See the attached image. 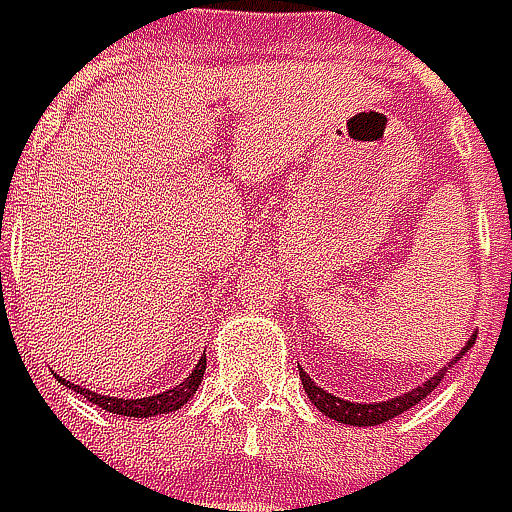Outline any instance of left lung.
<instances>
[{
	"instance_id": "1",
	"label": "left lung",
	"mask_w": 512,
	"mask_h": 512,
	"mask_svg": "<svg viewBox=\"0 0 512 512\" xmlns=\"http://www.w3.org/2000/svg\"><path fill=\"white\" fill-rule=\"evenodd\" d=\"M474 338L477 335H471L468 338V344L460 350V356L451 358L448 361V367H442L436 376H430L427 382H421L418 388H412V391H406V394H400V397H391V400H382V403H350V400H344V397H335V394H329L326 388H320L302 367H299V379H302V388H305V394H308V400L323 412V415H329L332 421H338V424H350V427H376V424H385V421H391V418H397V415H403L406 409H412V406H418L442 379H445V373L460 361L465 353H468V347L474 344Z\"/></svg>"
}]
</instances>
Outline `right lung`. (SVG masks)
<instances>
[{
	"mask_svg": "<svg viewBox=\"0 0 512 512\" xmlns=\"http://www.w3.org/2000/svg\"><path fill=\"white\" fill-rule=\"evenodd\" d=\"M204 367H207V356L198 358V364H195V370L180 382V385H174V388H168V391H159L154 397H139V400H124V397H106V394H97V391H88V388H79V385H70L67 379H61L58 376V382L61 385H67V388H73L76 394H82V397H88L94 406H100V409H106V412H112V415H127V418H154V415H168V412H177L195 391H198V385H201V379H204Z\"/></svg>",
	"mask_w": 512,
	"mask_h": 512,
	"instance_id": "add662e5",
	"label": "right lung"
}]
</instances>
